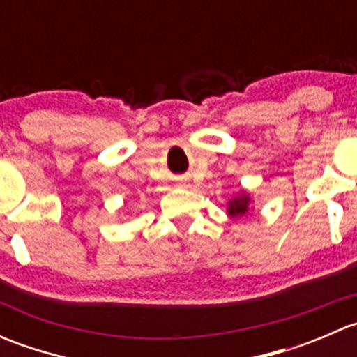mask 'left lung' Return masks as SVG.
Wrapping results in <instances>:
<instances>
[{"mask_svg":"<svg viewBox=\"0 0 357 357\" xmlns=\"http://www.w3.org/2000/svg\"><path fill=\"white\" fill-rule=\"evenodd\" d=\"M250 208H252L250 197H248V193L245 192V190L238 192V195L231 197V200H229L228 205H226V211H228V215L231 219L243 218V215L248 214V211H250Z\"/></svg>","mask_w":357,"mask_h":357,"instance_id":"1","label":"left lung"}]
</instances>
